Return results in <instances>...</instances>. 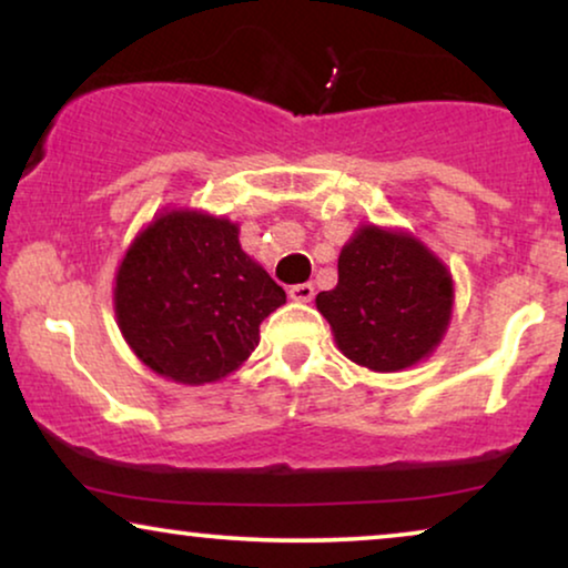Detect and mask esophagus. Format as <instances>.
<instances>
[{"label":"esophagus","mask_w":568,"mask_h":568,"mask_svg":"<svg viewBox=\"0 0 568 568\" xmlns=\"http://www.w3.org/2000/svg\"><path fill=\"white\" fill-rule=\"evenodd\" d=\"M313 297H315V286L313 284L290 286V300H294V302H310Z\"/></svg>","instance_id":"1"}]
</instances>
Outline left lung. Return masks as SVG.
Masks as SVG:
<instances>
[{
    "instance_id": "left-lung-1",
    "label": "left lung",
    "mask_w": 568,
    "mask_h": 568,
    "mask_svg": "<svg viewBox=\"0 0 568 568\" xmlns=\"http://www.w3.org/2000/svg\"><path fill=\"white\" fill-rule=\"evenodd\" d=\"M346 359L372 372L424 362L453 321L445 261L406 230L362 224L341 247L338 284L315 297Z\"/></svg>"
}]
</instances>
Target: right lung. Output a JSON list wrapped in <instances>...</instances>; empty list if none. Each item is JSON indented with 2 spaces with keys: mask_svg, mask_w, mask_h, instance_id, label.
I'll return each mask as SVG.
<instances>
[{
  "mask_svg": "<svg viewBox=\"0 0 568 568\" xmlns=\"http://www.w3.org/2000/svg\"><path fill=\"white\" fill-rule=\"evenodd\" d=\"M286 294L240 247L235 222L165 209L131 240L115 271V323L139 362L181 385L227 377L258 346Z\"/></svg>",
  "mask_w": 568,
  "mask_h": 568,
  "instance_id": "right-lung-1",
  "label": "right lung"
}]
</instances>
